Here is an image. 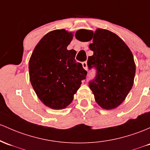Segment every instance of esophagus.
<instances>
[{"label": "esophagus", "instance_id": "34e87169", "mask_svg": "<svg viewBox=\"0 0 150 150\" xmlns=\"http://www.w3.org/2000/svg\"><path fill=\"white\" fill-rule=\"evenodd\" d=\"M82 65H83V67H84L85 70H88V65H87V62H82Z\"/></svg>", "mask_w": 150, "mask_h": 150}]
</instances>
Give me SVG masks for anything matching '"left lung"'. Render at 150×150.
<instances>
[{"mask_svg": "<svg viewBox=\"0 0 150 150\" xmlns=\"http://www.w3.org/2000/svg\"><path fill=\"white\" fill-rule=\"evenodd\" d=\"M83 33H89L88 40L93 38L89 45L93 55L88 57V65L89 70L94 67L96 74L89 82V87L101 108L114 109L132 88L136 70L132 53L124 41L111 31L98 29L93 33L80 30L75 38L83 40Z\"/></svg>", "mask_w": 150, "mask_h": 150, "instance_id": "1", "label": "left lung"}]
</instances>
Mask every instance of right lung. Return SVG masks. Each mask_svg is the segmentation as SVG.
I'll list each match as a JSON object with an SVG mask.
<instances>
[{
    "label": "right lung",
    "instance_id": "add662e5",
    "mask_svg": "<svg viewBox=\"0 0 150 150\" xmlns=\"http://www.w3.org/2000/svg\"><path fill=\"white\" fill-rule=\"evenodd\" d=\"M72 39L71 33L63 29L51 31L36 45L30 59L31 85L39 99L52 109L70 105L88 73L75 60L76 52L67 49Z\"/></svg>",
    "mask_w": 150,
    "mask_h": 150
}]
</instances>
